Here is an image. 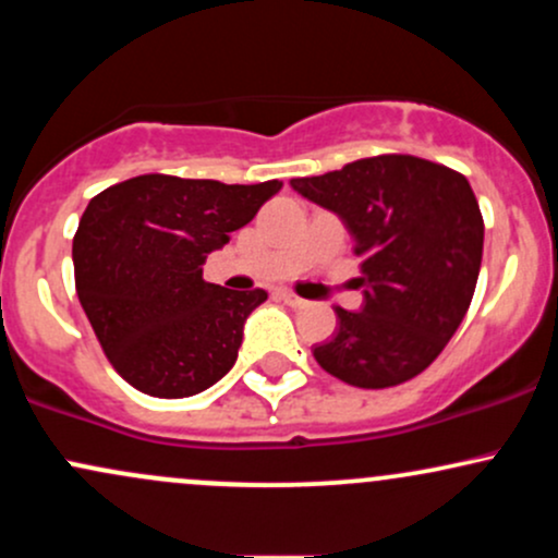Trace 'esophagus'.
I'll use <instances>...</instances> for the list:
<instances>
[{
	"instance_id": "obj_1",
	"label": "esophagus",
	"mask_w": 558,
	"mask_h": 558,
	"mask_svg": "<svg viewBox=\"0 0 558 558\" xmlns=\"http://www.w3.org/2000/svg\"><path fill=\"white\" fill-rule=\"evenodd\" d=\"M278 299L283 301V304L293 306V310H301V306H306V301L296 296V293H291V291H278Z\"/></svg>"
}]
</instances>
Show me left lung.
<instances>
[{"label":"left lung","instance_id":"1","mask_svg":"<svg viewBox=\"0 0 558 558\" xmlns=\"http://www.w3.org/2000/svg\"><path fill=\"white\" fill-rule=\"evenodd\" d=\"M291 189L343 222L362 259V310L336 306L338 330L315 345L325 373L390 388L430 367L470 310L483 215L462 172L409 155L293 178Z\"/></svg>","mask_w":558,"mask_h":558}]
</instances>
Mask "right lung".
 <instances>
[{"instance_id":"right-lung-1","label":"right lung","mask_w":558,"mask_h":558,"mask_svg":"<svg viewBox=\"0 0 558 558\" xmlns=\"http://www.w3.org/2000/svg\"><path fill=\"white\" fill-rule=\"evenodd\" d=\"M280 189L155 172L88 202L73 239L75 291L107 360L141 393L185 399L230 373L267 293L207 283L202 265Z\"/></svg>"}]
</instances>
